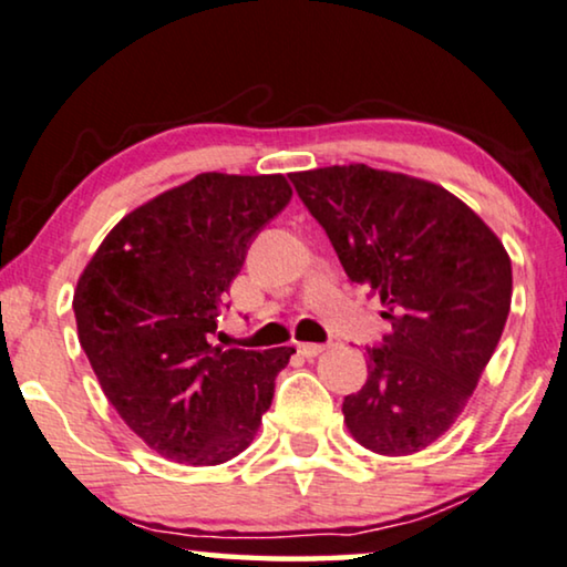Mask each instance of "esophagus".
I'll use <instances>...</instances> for the list:
<instances>
[{
	"mask_svg": "<svg viewBox=\"0 0 567 567\" xmlns=\"http://www.w3.org/2000/svg\"><path fill=\"white\" fill-rule=\"evenodd\" d=\"M298 352L302 357H308V360H313V357L326 352V344H298Z\"/></svg>",
	"mask_w": 567,
	"mask_h": 567,
	"instance_id": "obj_1",
	"label": "esophagus"
}]
</instances>
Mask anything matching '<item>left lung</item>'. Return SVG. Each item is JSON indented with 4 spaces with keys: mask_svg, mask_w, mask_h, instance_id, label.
I'll use <instances>...</instances> for the list:
<instances>
[{
    "mask_svg": "<svg viewBox=\"0 0 567 567\" xmlns=\"http://www.w3.org/2000/svg\"><path fill=\"white\" fill-rule=\"evenodd\" d=\"M290 179L349 280L378 292L393 323L341 405L349 434L388 457L426 450L457 421L504 333V244L460 197L409 174L349 164Z\"/></svg>",
    "mask_w": 567,
    "mask_h": 567,
    "instance_id": "8db88e82",
    "label": "left lung"
}]
</instances>
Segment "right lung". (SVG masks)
Instances as JSON below:
<instances>
[{"label":"right lung","mask_w":567,"mask_h":567,"mask_svg":"<svg viewBox=\"0 0 567 567\" xmlns=\"http://www.w3.org/2000/svg\"><path fill=\"white\" fill-rule=\"evenodd\" d=\"M290 197L282 174H197L127 213L79 277V344L121 419L166 460L228 462L272 405L295 349L210 339L251 238Z\"/></svg>","instance_id":"1"}]
</instances>
